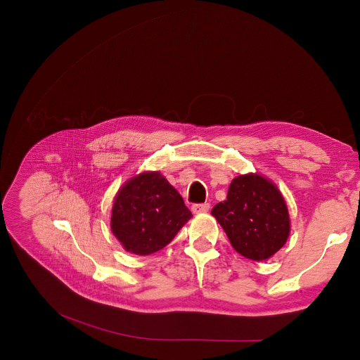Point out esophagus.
Instances as JSON below:
<instances>
[{"mask_svg":"<svg viewBox=\"0 0 360 360\" xmlns=\"http://www.w3.org/2000/svg\"><path fill=\"white\" fill-rule=\"evenodd\" d=\"M191 210L194 214H198V213H205L210 210V204L209 202H204V204H194L191 207Z\"/></svg>","mask_w":360,"mask_h":360,"instance_id":"esophagus-1","label":"esophagus"}]
</instances>
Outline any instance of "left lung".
I'll return each mask as SVG.
<instances>
[{"mask_svg":"<svg viewBox=\"0 0 360 360\" xmlns=\"http://www.w3.org/2000/svg\"><path fill=\"white\" fill-rule=\"evenodd\" d=\"M212 214L240 255L254 261L273 257L286 243L290 219L277 186L258 174L236 176L228 198Z\"/></svg>","mask_w":360,"mask_h":360,"instance_id":"1","label":"left lung"}]
</instances>
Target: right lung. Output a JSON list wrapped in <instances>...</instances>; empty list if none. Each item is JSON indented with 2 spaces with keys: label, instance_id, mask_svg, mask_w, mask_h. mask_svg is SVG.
Returning a JSON list of instances; mask_svg holds the SVG:
<instances>
[{
  "label": "right lung",
  "instance_id": "obj_1",
  "mask_svg": "<svg viewBox=\"0 0 360 360\" xmlns=\"http://www.w3.org/2000/svg\"><path fill=\"white\" fill-rule=\"evenodd\" d=\"M191 217L179 193L160 172H143L118 191L110 229L125 251L150 255L165 248Z\"/></svg>",
  "mask_w": 360,
  "mask_h": 360
}]
</instances>
